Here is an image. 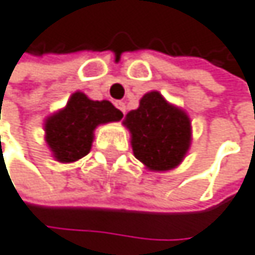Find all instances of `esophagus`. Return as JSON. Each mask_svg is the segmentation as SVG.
I'll list each match as a JSON object with an SVG mask.
<instances>
[{"instance_id":"34e87169","label":"esophagus","mask_w":255,"mask_h":255,"mask_svg":"<svg viewBox=\"0 0 255 255\" xmlns=\"http://www.w3.org/2000/svg\"><path fill=\"white\" fill-rule=\"evenodd\" d=\"M116 106H117L123 114H126V105H125L123 102H116Z\"/></svg>"}]
</instances>
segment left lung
<instances>
[{
	"mask_svg": "<svg viewBox=\"0 0 255 255\" xmlns=\"http://www.w3.org/2000/svg\"><path fill=\"white\" fill-rule=\"evenodd\" d=\"M125 125L132 133L135 158L152 170L176 167L190 147L188 117L156 91L139 100L138 109L128 114Z\"/></svg>",
	"mask_w": 255,
	"mask_h": 255,
	"instance_id": "1",
	"label": "left lung"
}]
</instances>
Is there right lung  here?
<instances>
[{"label": "right lung", "instance_id": "1", "mask_svg": "<svg viewBox=\"0 0 255 255\" xmlns=\"http://www.w3.org/2000/svg\"><path fill=\"white\" fill-rule=\"evenodd\" d=\"M122 117V111L111 102H94L82 93H76L71 96L65 109L47 120V143L57 161H77L91 150L96 126L119 122Z\"/></svg>", "mask_w": 255, "mask_h": 255}]
</instances>
